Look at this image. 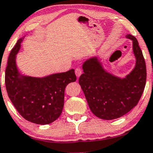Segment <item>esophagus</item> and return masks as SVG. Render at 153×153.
I'll use <instances>...</instances> for the list:
<instances>
[{
  "label": "esophagus",
  "instance_id": "esophagus-1",
  "mask_svg": "<svg viewBox=\"0 0 153 153\" xmlns=\"http://www.w3.org/2000/svg\"><path fill=\"white\" fill-rule=\"evenodd\" d=\"M75 75H76V76L78 77V78H79V77H80V75H81V74H82V68H80V67L77 68L75 69Z\"/></svg>",
  "mask_w": 153,
  "mask_h": 153
}]
</instances>
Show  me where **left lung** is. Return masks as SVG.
I'll use <instances>...</instances> for the list:
<instances>
[{
    "label": "left lung",
    "mask_w": 153,
    "mask_h": 153,
    "mask_svg": "<svg viewBox=\"0 0 153 153\" xmlns=\"http://www.w3.org/2000/svg\"><path fill=\"white\" fill-rule=\"evenodd\" d=\"M126 38L133 41L136 59L133 70L124 78L106 71L97 57L85 61L79 84L90 109L96 117L112 120L122 117L138 103L146 82V65L138 42L131 34Z\"/></svg>",
    "instance_id": "obj_1"
}]
</instances>
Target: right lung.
Masks as SVG:
<instances>
[{"instance_id":"1","label":"right lung","mask_w":153,"mask_h":153,"mask_svg":"<svg viewBox=\"0 0 153 153\" xmlns=\"http://www.w3.org/2000/svg\"><path fill=\"white\" fill-rule=\"evenodd\" d=\"M22 39L17 42L7 60L5 75L7 94L24 119L36 124H49L61 114L65 87L76 80L75 71L71 69L44 78L21 75L15 59Z\"/></svg>"}]
</instances>
